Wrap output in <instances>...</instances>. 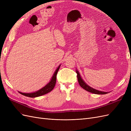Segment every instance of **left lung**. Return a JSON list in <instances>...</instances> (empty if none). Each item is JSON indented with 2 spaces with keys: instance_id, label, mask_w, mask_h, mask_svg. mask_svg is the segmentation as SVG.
Instances as JSON below:
<instances>
[{
  "instance_id": "left-lung-1",
  "label": "left lung",
  "mask_w": 131,
  "mask_h": 131,
  "mask_svg": "<svg viewBox=\"0 0 131 131\" xmlns=\"http://www.w3.org/2000/svg\"><path fill=\"white\" fill-rule=\"evenodd\" d=\"M76 73H77V78H78V82L79 85H80V86L82 88L84 89V90H85L87 91H89V92L92 93L94 94H106L108 93V92H102V91H100L98 90H95L92 88H91L89 86H88L87 85L86 83L83 81L82 79H81L80 74L78 72V70H76Z\"/></svg>"
}]
</instances>
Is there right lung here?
Wrapping results in <instances>:
<instances>
[{
  "instance_id": "right-lung-1",
  "label": "right lung",
  "mask_w": 131,
  "mask_h": 131,
  "mask_svg": "<svg viewBox=\"0 0 131 131\" xmlns=\"http://www.w3.org/2000/svg\"><path fill=\"white\" fill-rule=\"evenodd\" d=\"M59 68H60V66L58 67V68L56 69V71H55V72L53 75L52 79H51L50 82L48 84H47L45 87H43V88H42L40 90L37 91V92H35L33 93H22L20 92H18L20 94L23 95V96H25L28 97H31V98H34V97L41 96L42 95L45 94L47 93L51 92V91L53 89L55 85H56V77H57V74Z\"/></svg>"
}]
</instances>
